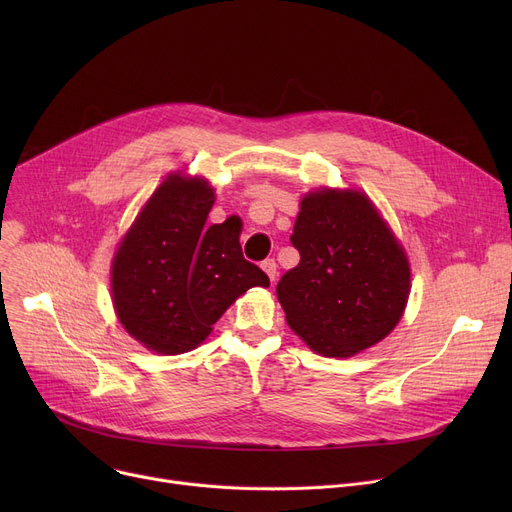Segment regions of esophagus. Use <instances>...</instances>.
<instances>
[{"label": "esophagus", "mask_w": 512, "mask_h": 512, "mask_svg": "<svg viewBox=\"0 0 512 512\" xmlns=\"http://www.w3.org/2000/svg\"><path fill=\"white\" fill-rule=\"evenodd\" d=\"M261 267H263V272L267 274V278H270V280H274V278H276V274H278V265H276V261H274V259H265V261H261Z\"/></svg>", "instance_id": "1"}]
</instances>
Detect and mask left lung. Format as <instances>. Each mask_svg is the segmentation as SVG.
Segmentation results:
<instances>
[{
    "label": "left lung",
    "instance_id": "obj_1",
    "mask_svg": "<svg viewBox=\"0 0 512 512\" xmlns=\"http://www.w3.org/2000/svg\"><path fill=\"white\" fill-rule=\"evenodd\" d=\"M290 242L301 261L280 278L278 301L315 353L353 357L392 332L409 299V261L363 193H309Z\"/></svg>",
    "mask_w": 512,
    "mask_h": 512
}]
</instances>
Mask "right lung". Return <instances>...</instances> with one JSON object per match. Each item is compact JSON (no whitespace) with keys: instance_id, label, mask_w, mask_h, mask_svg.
Wrapping results in <instances>:
<instances>
[{"instance_id":"1","label":"right lung","mask_w":512,"mask_h":512,"mask_svg":"<svg viewBox=\"0 0 512 512\" xmlns=\"http://www.w3.org/2000/svg\"><path fill=\"white\" fill-rule=\"evenodd\" d=\"M213 201L205 180L170 176L114 257L118 319L155 353L193 351L242 292L270 286L265 272L242 257L232 222L205 226Z\"/></svg>"}]
</instances>
